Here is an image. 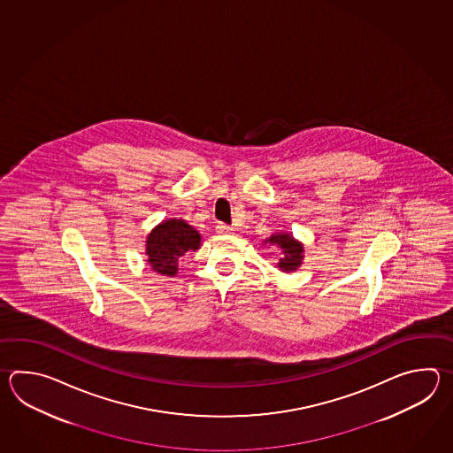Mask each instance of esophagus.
<instances>
[{"instance_id":"esophagus-1","label":"esophagus","mask_w":453,"mask_h":453,"mask_svg":"<svg viewBox=\"0 0 453 453\" xmlns=\"http://www.w3.org/2000/svg\"><path fill=\"white\" fill-rule=\"evenodd\" d=\"M215 228H217V233H219V234H230V233H233V228H231V226H226V225H223V223H219Z\"/></svg>"}]
</instances>
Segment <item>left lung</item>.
Segmentation results:
<instances>
[{
    "label": "left lung",
    "mask_w": 453,
    "mask_h": 453,
    "mask_svg": "<svg viewBox=\"0 0 453 453\" xmlns=\"http://www.w3.org/2000/svg\"><path fill=\"white\" fill-rule=\"evenodd\" d=\"M264 244L275 246L281 250L279 262H277V269L291 273L296 272L301 267L303 260H304V244L301 241L296 240L291 233H273L270 234L267 240L262 241Z\"/></svg>",
    "instance_id": "left-lung-1"
}]
</instances>
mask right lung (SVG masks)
Wrapping results in <instances>:
<instances>
[{
	"label": "right lung",
	"mask_w": 453,
	"mask_h": 453,
	"mask_svg": "<svg viewBox=\"0 0 453 453\" xmlns=\"http://www.w3.org/2000/svg\"><path fill=\"white\" fill-rule=\"evenodd\" d=\"M201 248V233L183 219H166L145 238V256L154 272L166 277L178 273V264L188 250Z\"/></svg>",
	"instance_id": "add662e5"
}]
</instances>
